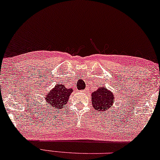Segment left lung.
Returning a JSON list of instances; mask_svg holds the SVG:
<instances>
[{"label":"left lung","instance_id":"left-lung-1","mask_svg":"<svg viewBox=\"0 0 160 160\" xmlns=\"http://www.w3.org/2000/svg\"><path fill=\"white\" fill-rule=\"evenodd\" d=\"M92 102L94 109L99 112L103 110L109 109L114 104L113 93L104 87H99L92 94Z\"/></svg>","mask_w":160,"mask_h":160}]
</instances>
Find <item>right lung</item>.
<instances>
[{
    "label": "right lung",
    "instance_id": "right-lung-1",
    "mask_svg": "<svg viewBox=\"0 0 160 160\" xmlns=\"http://www.w3.org/2000/svg\"><path fill=\"white\" fill-rule=\"evenodd\" d=\"M72 92V88H66L65 86L58 83L46 95V102L55 109L64 108Z\"/></svg>",
    "mask_w": 160,
    "mask_h": 160
}]
</instances>
